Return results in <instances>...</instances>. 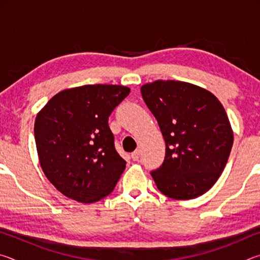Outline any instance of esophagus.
<instances>
[{"label": "esophagus", "instance_id": "esophagus-1", "mask_svg": "<svg viewBox=\"0 0 260 260\" xmlns=\"http://www.w3.org/2000/svg\"><path fill=\"white\" fill-rule=\"evenodd\" d=\"M131 157H132V159H133L134 161L139 160V158H140V150H135L134 152H132Z\"/></svg>", "mask_w": 260, "mask_h": 260}]
</instances>
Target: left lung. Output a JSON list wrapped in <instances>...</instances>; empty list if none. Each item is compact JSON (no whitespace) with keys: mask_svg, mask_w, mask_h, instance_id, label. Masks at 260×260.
Masks as SVG:
<instances>
[{"mask_svg":"<svg viewBox=\"0 0 260 260\" xmlns=\"http://www.w3.org/2000/svg\"><path fill=\"white\" fill-rule=\"evenodd\" d=\"M159 125L166 151L151 175L161 193L173 200L203 195L217 182L233 147V129L222 104L204 88L175 80L141 87Z\"/></svg>","mask_w":260,"mask_h":260,"instance_id":"obj_1","label":"left lung"}]
</instances>
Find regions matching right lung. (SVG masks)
<instances>
[{
    "instance_id": "right-lung-1",
    "label": "right lung",
    "mask_w": 260,
    "mask_h": 260,
    "mask_svg": "<svg viewBox=\"0 0 260 260\" xmlns=\"http://www.w3.org/2000/svg\"><path fill=\"white\" fill-rule=\"evenodd\" d=\"M131 89L86 85L59 91L35 118L34 136L47 179L69 199L94 203L111 192L126 161L108 120Z\"/></svg>"
}]
</instances>
